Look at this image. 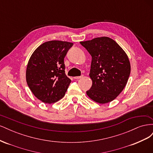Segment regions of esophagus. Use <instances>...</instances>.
<instances>
[{"label": "esophagus", "mask_w": 153, "mask_h": 153, "mask_svg": "<svg viewBox=\"0 0 153 153\" xmlns=\"http://www.w3.org/2000/svg\"><path fill=\"white\" fill-rule=\"evenodd\" d=\"M83 76H75L74 77V79H80V78H82Z\"/></svg>", "instance_id": "34e87169"}]
</instances>
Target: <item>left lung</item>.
Wrapping results in <instances>:
<instances>
[{"mask_svg":"<svg viewBox=\"0 0 153 153\" xmlns=\"http://www.w3.org/2000/svg\"><path fill=\"white\" fill-rule=\"evenodd\" d=\"M92 57L89 76L92 81L87 96L100 104L110 102L126 86L131 71L126 52L108 37L81 41Z\"/></svg>","mask_w":153,"mask_h":153,"instance_id":"obj_1","label":"left lung"}]
</instances>
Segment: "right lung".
<instances>
[{"instance_id": "obj_1", "label": "right lung", "mask_w": 153, "mask_h": 153, "mask_svg": "<svg viewBox=\"0 0 153 153\" xmlns=\"http://www.w3.org/2000/svg\"><path fill=\"white\" fill-rule=\"evenodd\" d=\"M73 43L50 41L37 48L27 64L26 81L33 94L45 103L65 95L71 80L66 75L64 59Z\"/></svg>"}]
</instances>
